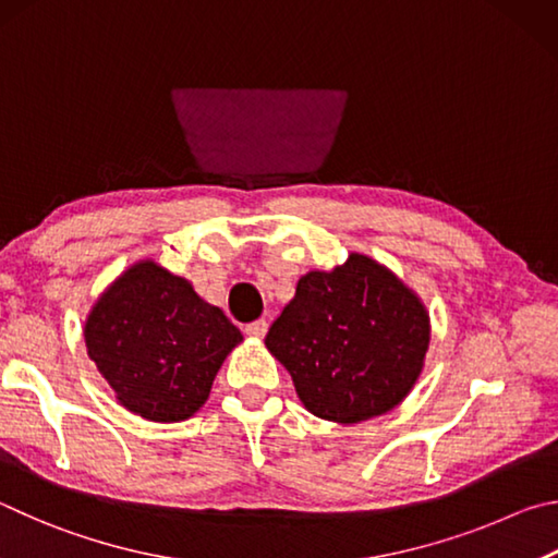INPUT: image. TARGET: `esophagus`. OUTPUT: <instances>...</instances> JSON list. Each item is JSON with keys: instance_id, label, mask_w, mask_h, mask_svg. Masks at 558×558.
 <instances>
[{"instance_id": "34e87169", "label": "esophagus", "mask_w": 558, "mask_h": 558, "mask_svg": "<svg viewBox=\"0 0 558 558\" xmlns=\"http://www.w3.org/2000/svg\"><path fill=\"white\" fill-rule=\"evenodd\" d=\"M267 330H269L267 320H254V324H250L247 328H244V333H247L254 340H262L264 336H267Z\"/></svg>"}]
</instances>
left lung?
Returning a JSON list of instances; mask_svg holds the SVG:
<instances>
[{"label":"left lung","mask_w":558,"mask_h":558,"mask_svg":"<svg viewBox=\"0 0 558 558\" xmlns=\"http://www.w3.org/2000/svg\"><path fill=\"white\" fill-rule=\"evenodd\" d=\"M432 318L422 296L367 254L311 269L264 345L311 414L360 424L392 412L422 377Z\"/></svg>","instance_id":"obj_1"}]
</instances>
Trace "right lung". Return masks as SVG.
<instances>
[{
	"label": "right lung",
	"mask_w": 558,
	"mask_h": 558,
	"mask_svg": "<svg viewBox=\"0 0 558 558\" xmlns=\"http://www.w3.org/2000/svg\"><path fill=\"white\" fill-rule=\"evenodd\" d=\"M83 338L117 404L156 424L198 412L225 357L242 343L222 308L151 257L130 264L97 296Z\"/></svg>",
	"instance_id": "right-lung-1"
}]
</instances>
